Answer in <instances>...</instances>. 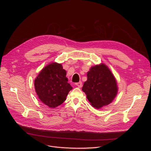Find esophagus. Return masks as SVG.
<instances>
[{
	"instance_id": "obj_1",
	"label": "esophagus",
	"mask_w": 151,
	"mask_h": 151,
	"mask_svg": "<svg viewBox=\"0 0 151 151\" xmlns=\"http://www.w3.org/2000/svg\"><path fill=\"white\" fill-rule=\"evenodd\" d=\"M75 85L76 86H78L79 88H81V87H82V82H79L76 83Z\"/></svg>"
}]
</instances>
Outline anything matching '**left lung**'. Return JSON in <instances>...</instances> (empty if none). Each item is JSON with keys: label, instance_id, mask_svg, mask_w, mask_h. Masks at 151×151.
<instances>
[{"label": "left lung", "instance_id": "8db88e82", "mask_svg": "<svg viewBox=\"0 0 151 151\" xmlns=\"http://www.w3.org/2000/svg\"><path fill=\"white\" fill-rule=\"evenodd\" d=\"M87 81L82 88L91 104L97 109L108 105L116 97V80L105 64L92 67L87 73Z\"/></svg>", "mask_w": 151, "mask_h": 151}]
</instances>
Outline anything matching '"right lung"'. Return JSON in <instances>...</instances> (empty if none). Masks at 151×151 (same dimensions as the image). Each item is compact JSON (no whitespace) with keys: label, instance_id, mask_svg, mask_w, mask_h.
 Masks as SVG:
<instances>
[{"label":"right lung","instance_id":"1","mask_svg":"<svg viewBox=\"0 0 151 151\" xmlns=\"http://www.w3.org/2000/svg\"><path fill=\"white\" fill-rule=\"evenodd\" d=\"M61 64L52 63L43 69L35 80V91L41 101L55 108L66 99L72 89Z\"/></svg>","mask_w":151,"mask_h":151}]
</instances>
